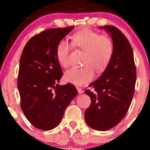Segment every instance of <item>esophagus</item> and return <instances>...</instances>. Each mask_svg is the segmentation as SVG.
<instances>
[{
  "instance_id": "esophagus-1",
  "label": "esophagus",
  "mask_w": 150,
  "mask_h": 150,
  "mask_svg": "<svg viewBox=\"0 0 150 150\" xmlns=\"http://www.w3.org/2000/svg\"><path fill=\"white\" fill-rule=\"evenodd\" d=\"M77 92H78L79 94H82V92H83V90H82L81 88H77Z\"/></svg>"
}]
</instances>
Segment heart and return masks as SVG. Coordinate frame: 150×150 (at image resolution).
I'll list each match as a JSON object with an SVG mask.
<instances>
[{"mask_svg":"<svg viewBox=\"0 0 150 150\" xmlns=\"http://www.w3.org/2000/svg\"><path fill=\"white\" fill-rule=\"evenodd\" d=\"M71 44L85 51L83 65L81 68H71L65 72L64 79L67 82L81 86L92 81L95 76L94 69L101 73L106 69L112 60L114 44L108 35H101L96 31L85 29L75 32L71 37ZM71 45L65 39H61L56 48L58 63L66 68Z\"/></svg>","mask_w":150,"mask_h":150,"instance_id":"obj_1","label":"heart"}]
</instances>
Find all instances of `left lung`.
<instances>
[{
	"label": "left lung",
	"instance_id": "obj_1",
	"mask_svg": "<svg viewBox=\"0 0 150 150\" xmlns=\"http://www.w3.org/2000/svg\"><path fill=\"white\" fill-rule=\"evenodd\" d=\"M109 32L114 44L111 63L102 75L85 90L91 104L85 118L89 127L104 131L123 120L133 97L136 82V67L131 45L121 31L112 25L100 27Z\"/></svg>",
	"mask_w": 150,
	"mask_h": 150
}]
</instances>
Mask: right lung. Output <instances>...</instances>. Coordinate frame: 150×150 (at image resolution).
<instances>
[{"label": "right lung", "mask_w": 150, "mask_h": 150, "mask_svg": "<svg viewBox=\"0 0 150 150\" xmlns=\"http://www.w3.org/2000/svg\"><path fill=\"white\" fill-rule=\"evenodd\" d=\"M73 28L43 31L31 38L22 51L18 77L20 106L27 120L37 129L56 128L77 94L72 84H58L63 73L56 55L58 43Z\"/></svg>", "instance_id": "obj_1"}]
</instances>
